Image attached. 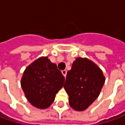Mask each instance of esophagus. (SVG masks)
<instances>
[{"label":"esophagus","instance_id":"esophagus-1","mask_svg":"<svg viewBox=\"0 0 125 125\" xmlns=\"http://www.w3.org/2000/svg\"><path fill=\"white\" fill-rule=\"evenodd\" d=\"M62 74L64 76V77H65L66 76V74H67V71L65 70H62Z\"/></svg>","mask_w":125,"mask_h":125}]
</instances>
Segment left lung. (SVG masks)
Listing matches in <instances>:
<instances>
[{
	"label": "left lung",
	"instance_id": "left-lung-1",
	"mask_svg": "<svg viewBox=\"0 0 125 125\" xmlns=\"http://www.w3.org/2000/svg\"><path fill=\"white\" fill-rule=\"evenodd\" d=\"M104 82L98 65L87 58H76L63 85L71 107L77 111L88 108L99 96Z\"/></svg>",
	"mask_w": 125,
	"mask_h": 125
}]
</instances>
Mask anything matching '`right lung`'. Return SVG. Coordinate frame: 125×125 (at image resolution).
<instances>
[{"label":"right lung","instance_id":"add662e5","mask_svg":"<svg viewBox=\"0 0 125 125\" xmlns=\"http://www.w3.org/2000/svg\"><path fill=\"white\" fill-rule=\"evenodd\" d=\"M64 81L57 65L47 57H41L26 68L21 84L29 102L35 107L45 109L54 101Z\"/></svg>","mask_w":125,"mask_h":125}]
</instances>
